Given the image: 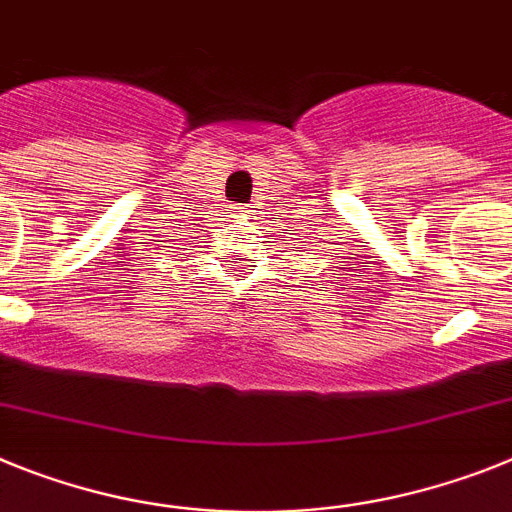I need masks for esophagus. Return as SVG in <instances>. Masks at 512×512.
Segmentation results:
<instances>
[{
  "label": "esophagus",
  "mask_w": 512,
  "mask_h": 512,
  "mask_svg": "<svg viewBox=\"0 0 512 512\" xmlns=\"http://www.w3.org/2000/svg\"><path fill=\"white\" fill-rule=\"evenodd\" d=\"M237 219L247 221V219H250V211H237Z\"/></svg>",
  "instance_id": "obj_1"
}]
</instances>
